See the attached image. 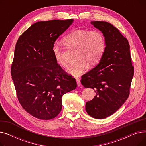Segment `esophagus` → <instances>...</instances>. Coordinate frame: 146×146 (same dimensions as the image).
Returning <instances> with one entry per match:
<instances>
[{"instance_id": "1", "label": "esophagus", "mask_w": 146, "mask_h": 146, "mask_svg": "<svg viewBox=\"0 0 146 146\" xmlns=\"http://www.w3.org/2000/svg\"><path fill=\"white\" fill-rule=\"evenodd\" d=\"M76 82H77L78 86H80V79H78V78H76Z\"/></svg>"}]
</instances>
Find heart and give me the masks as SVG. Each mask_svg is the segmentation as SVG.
I'll list each match as a JSON object with an SVG mask.
<instances>
[{"label":"heart","mask_w":146,"mask_h":146,"mask_svg":"<svg viewBox=\"0 0 146 146\" xmlns=\"http://www.w3.org/2000/svg\"><path fill=\"white\" fill-rule=\"evenodd\" d=\"M64 42L76 48H79V62L68 69L67 72L74 77L85 73L90 66L97 64L102 57L106 47L104 34L99 31L75 29L68 34L64 38ZM52 51L57 63L61 67H66L67 63L63 57V49L55 44Z\"/></svg>","instance_id":"b5f03b06"}]
</instances>
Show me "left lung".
Returning <instances> with one entry per match:
<instances>
[{
	"instance_id": "obj_1",
	"label": "left lung",
	"mask_w": 146,
	"mask_h": 146,
	"mask_svg": "<svg viewBox=\"0 0 146 146\" xmlns=\"http://www.w3.org/2000/svg\"><path fill=\"white\" fill-rule=\"evenodd\" d=\"M90 24L104 34L106 47L99 64L82 76L85 88L95 89L96 95L86 104V111L96 119H104L124 104L129 94L134 76L127 38L109 22L94 21Z\"/></svg>"
}]
</instances>
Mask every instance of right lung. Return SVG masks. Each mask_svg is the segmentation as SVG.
Listing matches in <instances>:
<instances>
[{"mask_svg":"<svg viewBox=\"0 0 146 146\" xmlns=\"http://www.w3.org/2000/svg\"><path fill=\"white\" fill-rule=\"evenodd\" d=\"M73 21L37 22L16 44L12 79L22 108L36 118L57 117L62 108L63 95L77 87L76 79L58 66L52 51L54 42Z\"/></svg>","mask_w":146,"mask_h":146,"instance_id":"1","label":"right lung"}]
</instances>
